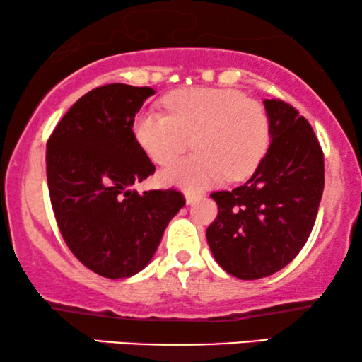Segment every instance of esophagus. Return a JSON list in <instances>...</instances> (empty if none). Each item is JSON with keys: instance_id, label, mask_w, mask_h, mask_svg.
Segmentation results:
<instances>
[{"instance_id": "esophagus-1", "label": "esophagus", "mask_w": 362, "mask_h": 362, "mask_svg": "<svg viewBox=\"0 0 362 362\" xmlns=\"http://www.w3.org/2000/svg\"><path fill=\"white\" fill-rule=\"evenodd\" d=\"M199 199V194H194V192H186V202L187 204H192V202H196Z\"/></svg>"}]
</instances>
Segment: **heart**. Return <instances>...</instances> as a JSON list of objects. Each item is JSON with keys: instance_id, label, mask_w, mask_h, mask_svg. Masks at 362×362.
Segmentation results:
<instances>
[{"instance_id": "obj_1", "label": "heart", "mask_w": 362, "mask_h": 362, "mask_svg": "<svg viewBox=\"0 0 362 362\" xmlns=\"http://www.w3.org/2000/svg\"><path fill=\"white\" fill-rule=\"evenodd\" d=\"M168 115L138 113L133 133L158 165L196 153L163 173V180L185 189H201L227 177L244 180L260 165L270 143V120L262 103L235 88L197 87L166 97Z\"/></svg>"}]
</instances>
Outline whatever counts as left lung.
I'll list each match as a JSON object with an SVG mask.
<instances>
[{"label":"left lung","instance_id":"1","mask_svg":"<svg viewBox=\"0 0 362 362\" xmlns=\"http://www.w3.org/2000/svg\"><path fill=\"white\" fill-rule=\"evenodd\" d=\"M270 146L250 180L212 192L219 214L206 237L217 264L240 280L269 276L308 240L325 187L323 151L313 128L284 100H264Z\"/></svg>","mask_w":362,"mask_h":362}]
</instances>
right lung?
I'll return each mask as SVG.
<instances>
[{
  "instance_id": "1",
  "label": "right lung",
  "mask_w": 362,
  "mask_h": 362,
  "mask_svg": "<svg viewBox=\"0 0 362 362\" xmlns=\"http://www.w3.org/2000/svg\"><path fill=\"white\" fill-rule=\"evenodd\" d=\"M151 87L108 83L78 98L47 141L46 168L57 226L74 255L105 279L150 264L166 226L186 204L180 191L133 189L155 165L133 133Z\"/></svg>"
}]
</instances>
